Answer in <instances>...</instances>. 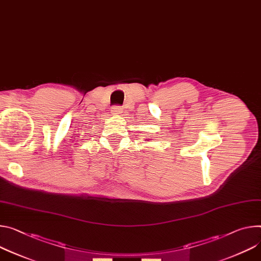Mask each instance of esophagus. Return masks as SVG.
<instances>
[{"label": "esophagus", "mask_w": 261, "mask_h": 261, "mask_svg": "<svg viewBox=\"0 0 261 261\" xmlns=\"http://www.w3.org/2000/svg\"><path fill=\"white\" fill-rule=\"evenodd\" d=\"M121 112H122L121 106H113L111 108V113H113V114H120Z\"/></svg>", "instance_id": "1"}]
</instances>
